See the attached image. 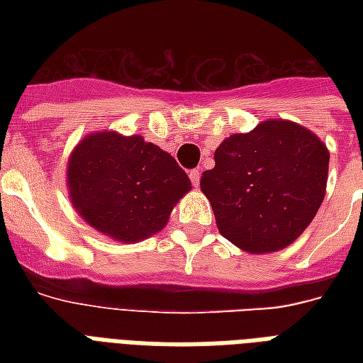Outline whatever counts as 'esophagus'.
Returning <instances> with one entry per match:
<instances>
[{"label": "esophagus", "instance_id": "obj_1", "mask_svg": "<svg viewBox=\"0 0 363 363\" xmlns=\"http://www.w3.org/2000/svg\"><path fill=\"white\" fill-rule=\"evenodd\" d=\"M188 177H190V181H192V184L196 188L199 186V177H201V173H199L198 169H192L190 173H188Z\"/></svg>", "mask_w": 363, "mask_h": 363}]
</instances>
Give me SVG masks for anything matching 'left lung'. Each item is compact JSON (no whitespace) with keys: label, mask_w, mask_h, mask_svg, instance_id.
Segmentation results:
<instances>
[{"label":"left lung","mask_w":363,"mask_h":363,"mask_svg":"<svg viewBox=\"0 0 363 363\" xmlns=\"http://www.w3.org/2000/svg\"><path fill=\"white\" fill-rule=\"evenodd\" d=\"M328 164L326 145L313 131L290 121H265L218 145L201 192L228 241L250 254L277 252L320 209Z\"/></svg>","instance_id":"obj_1"}]
</instances>
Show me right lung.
Returning <instances> with one entry per match:
<instances>
[{
	"instance_id": "add662e5",
	"label": "right lung",
	"mask_w": 363,
	"mask_h": 363,
	"mask_svg": "<svg viewBox=\"0 0 363 363\" xmlns=\"http://www.w3.org/2000/svg\"><path fill=\"white\" fill-rule=\"evenodd\" d=\"M67 188L77 213L94 230L135 242L164 230L192 184L158 145L141 135L99 131L84 137L69 156Z\"/></svg>"
}]
</instances>
